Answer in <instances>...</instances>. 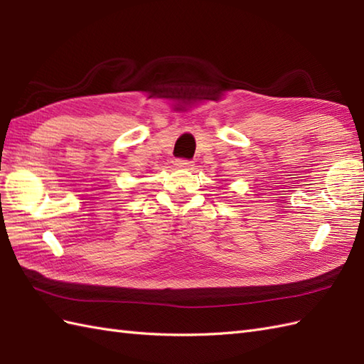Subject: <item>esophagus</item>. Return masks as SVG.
<instances>
[{
	"mask_svg": "<svg viewBox=\"0 0 364 364\" xmlns=\"http://www.w3.org/2000/svg\"><path fill=\"white\" fill-rule=\"evenodd\" d=\"M175 166L176 167H181V168H191L194 166V162L189 161V159H176L175 161Z\"/></svg>",
	"mask_w": 364,
	"mask_h": 364,
	"instance_id": "obj_1",
	"label": "esophagus"
}]
</instances>
